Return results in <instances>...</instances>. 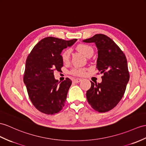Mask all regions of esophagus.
I'll use <instances>...</instances> for the list:
<instances>
[{"mask_svg":"<svg viewBox=\"0 0 146 146\" xmlns=\"http://www.w3.org/2000/svg\"><path fill=\"white\" fill-rule=\"evenodd\" d=\"M81 81H82L81 79H76L74 80V82H75L76 83H79V82H81Z\"/></svg>","mask_w":146,"mask_h":146,"instance_id":"esophagus-1","label":"esophagus"}]
</instances>
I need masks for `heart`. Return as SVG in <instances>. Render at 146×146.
<instances>
[{"instance_id": "1", "label": "heart", "mask_w": 146, "mask_h": 146, "mask_svg": "<svg viewBox=\"0 0 146 146\" xmlns=\"http://www.w3.org/2000/svg\"><path fill=\"white\" fill-rule=\"evenodd\" d=\"M77 50L82 53L85 56L89 57L93 55L94 50L91 46L86 44H79L77 46ZM70 55V49H67L64 51L61 54V58L63 62H67L69 61ZM86 69L84 68H80V67H75L70 70V74L74 76H83L85 73Z\"/></svg>"}]
</instances>
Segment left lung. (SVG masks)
Returning a JSON list of instances; mask_svg holds the SVG:
<instances>
[{
	"label": "left lung",
	"mask_w": 146,
	"mask_h": 146,
	"mask_svg": "<svg viewBox=\"0 0 146 146\" xmlns=\"http://www.w3.org/2000/svg\"><path fill=\"white\" fill-rule=\"evenodd\" d=\"M95 42L98 49L97 67L104 74L101 83L91 82L87 91L88 103L92 108L100 113L112 110L123 97L129 80L126 56L111 38L103 34H97L83 40Z\"/></svg>",
	"instance_id": "obj_1"
}]
</instances>
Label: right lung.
<instances>
[{
	"instance_id": "right-lung-1",
	"label": "right lung",
	"mask_w": 146,
	"mask_h": 146,
	"mask_svg": "<svg viewBox=\"0 0 146 146\" xmlns=\"http://www.w3.org/2000/svg\"><path fill=\"white\" fill-rule=\"evenodd\" d=\"M76 41L46 37L35 46L27 57L23 82L31 103L45 114L59 113L66 104L72 81L66 78L59 82L54 79V72L61 71L62 51Z\"/></svg>"
}]
</instances>
